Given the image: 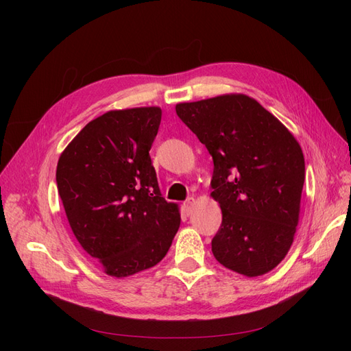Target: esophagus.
<instances>
[{
	"label": "esophagus",
	"instance_id": "34e87169",
	"mask_svg": "<svg viewBox=\"0 0 351 351\" xmlns=\"http://www.w3.org/2000/svg\"><path fill=\"white\" fill-rule=\"evenodd\" d=\"M193 204H195V197H189V199L184 202V210H186L187 215L190 214V210H192Z\"/></svg>",
	"mask_w": 351,
	"mask_h": 351
}]
</instances>
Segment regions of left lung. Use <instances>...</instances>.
<instances>
[{
	"label": "left lung",
	"mask_w": 351,
	"mask_h": 351,
	"mask_svg": "<svg viewBox=\"0 0 351 351\" xmlns=\"http://www.w3.org/2000/svg\"><path fill=\"white\" fill-rule=\"evenodd\" d=\"M214 159L210 187L222 210L212 253L226 268L258 277L285 258L299 224L302 147L287 127L247 95L176 105Z\"/></svg>",
	"instance_id": "obj_1"
}]
</instances>
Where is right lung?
Returning <instances> with one entry per match:
<instances>
[{
    "label": "right lung",
    "mask_w": 351,
    "mask_h": 351,
    "mask_svg": "<svg viewBox=\"0 0 351 351\" xmlns=\"http://www.w3.org/2000/svg\"><path fill=\"white\" fill-rule=\"evenodd\" d=\"M161 115L158 107L105 112L58 159V195L73 234L111 277L155 267L180 227L178 206L162 197L149 156Z\"/></svg>",
    "instance_id": "add662e5"
}]
</instances>
